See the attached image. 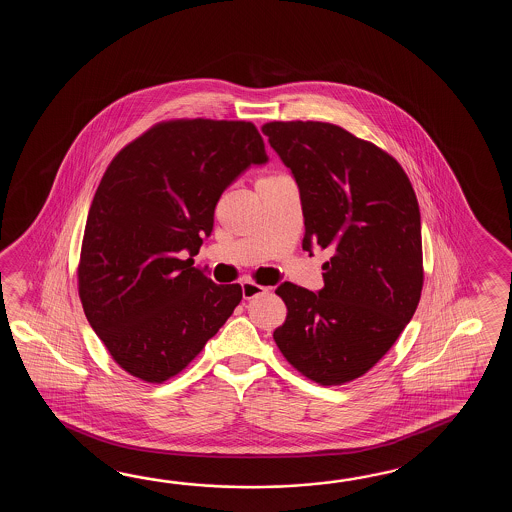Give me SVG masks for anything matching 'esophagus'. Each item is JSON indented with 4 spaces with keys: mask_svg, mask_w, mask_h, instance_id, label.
Segmentation results:
<instances>
[{
    "mask_svg": "<svg viewBox=\"0 0 512 512\" xmlns=\"http://www.w3.org/2000/svg\"><path fill=\"white\" fill-rule=\"evenodd\" d=\"M241 291H243V298L245 300H252V298H256L260 294L267 293V287H261V285L252 282V280H245V282H241Z\"/></svg>",
    "mask_w": 512,
    "mask_h": 512,
    "instance_id": "obj_1",
    "label": "esophagus"
}]
</instances>
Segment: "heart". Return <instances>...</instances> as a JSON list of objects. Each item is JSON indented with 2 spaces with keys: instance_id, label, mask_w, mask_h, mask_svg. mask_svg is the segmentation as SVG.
<instances>
[{
  "instance_id": "obj_1",
  "label": "heart",
  "mask_w": 512,
  "mask_h": 512,
  "mask_svg": "<svg viewBox=\"0 0 512 512\" xmlns=\"http://www.w3.org/2000/svg\"><path fill=\"white\" fill-rule=\"evenodd\" d=\"M272 177H278V175H263L258 181H267V179H272Z\"/></svg>"
}]
</instances>
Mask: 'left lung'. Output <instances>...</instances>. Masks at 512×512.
Listing matches in <instances>:
<instances>
[{
	"mask_svg": "<svg viewBox=\"0 0 512 512\" xmlns=\"http://www.w3.org/2000/svg\"><path fill=\"white\" fill-rule=\"evenodd\" d=\"M300 188L302 247L331 249L324 287L285 282L274 342L320 386L362 377L412 320L423 291L421 214L403 166L337 124L274 120L261 126Z\"/></svg>",
	"mask_w": 512,
	"mask_h": 512,
	"instance_id": "left-lung-1",
	"label": "left lung"
}]
</instances>
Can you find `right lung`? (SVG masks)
<instances>
[{"label": "right lung", "instance_id": "right-lung-1", "mask_svg": "<svg viewBox=\"0 0 512 512\" xmlns=\"http://www.w3.org/2000/svg\"><path fill=\"white\" fill-rule=\"evenodd\" d=\"M265 161L252 122L174 119L153 124L108 164L87 214L78 296L131 377L161 384L181 373L240 304V283L212 282L192 256L212 234L223 190Z\"/></svg>", "mask_w": 512, "mask_h": 512}]
</instances>
